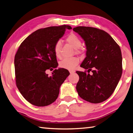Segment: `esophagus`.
<instances>
[{
    "instance_id": "34e87169",
    "label": "esophagus",
    "mask_w": 133,
    "mask_h": 133,
    "mask_svg": "<svg viewBox=\"0 0 133 133\" xmlns=\"http://www.w3.org/2000/svg\"><path fill=\"white\" fill-rule=\"evenodd\" d=\"M74 72L75 71H73V70H71V71H70V74H73Z\"/></svg>"
}]
</instances>
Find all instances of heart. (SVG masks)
<instances>
[{
	"mask_svg": "<svg viewBox=\"0 0 133 133\" xmlns=\"http://www.w3.org/2000/svg\"><path fill=\"white\" fill-rule=\"evenodd\" d=\"M66 41L75 49V53L82 54L83 52V50L81 48V41L76 35L73 33L70 34L66 37ZM61 46L62 44L61 41H58L55 44L54 46V54L55 55L56 58L59 59L61 58ZM78 59L76 58H66L60 62L59 66L61 68L64 69L72 70L78 64Z\"/></svg>",
	"mask_w": 133,
	"mask_h": 133,
	"instance_id": "heart-1",
	"label": "heart"
}]
</instances>
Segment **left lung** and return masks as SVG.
Listing matches in <instances>:
<instances>
[{
  "label": "left lung",
  "instance_id": "left-lung-1",
  "mask_svg": "<svg viewBox=\"0 0 133 133\" xmlns=\"http://www.w3.org/2000/svg\"><path fill=\"white\" fill-rule=\"evenodd\" d=\"M73 30L83 38L87 49L81 67L88 73L76 71L79 77L76 86L78 94L88 102L101 103L112 94L121 78V48L108 33L99 29L77 26Z\"/></svg>",
  "mask_w": 133,
  "mask_h": 133
}]
</instances>
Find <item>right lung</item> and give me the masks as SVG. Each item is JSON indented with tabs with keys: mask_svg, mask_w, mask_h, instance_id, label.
<instances>
[{
	"mask_svg": "<svg viewBox=\"0 0 133 133\" xmlns=\"http://www.w3.org/2000/svg\"><path fill=\"white\" fill-rule=\"evenodd\" d=\"M69 25L40 29L26 38L15 55V81L18 90L32 104L44 107L58 98L59 89L70 72L66 69L54 70L52 76L46 70L58 67L54 46L64 35Z\"/></svg>",
	"mask_w": 133,
	"mask_h": 133,
	"instance_id": "right-lung-1",
	"label": "right lung"
}]
</instances>
